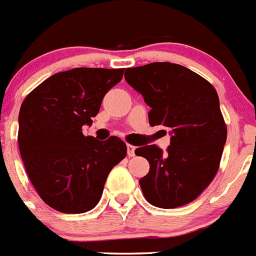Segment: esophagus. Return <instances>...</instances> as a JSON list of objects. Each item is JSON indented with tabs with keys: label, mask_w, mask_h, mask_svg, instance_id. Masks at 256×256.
Wrapping results in <instances>:
<instances>
[{
	"label": "esophagus",
	"mask_w": 256,
	"mask_h": 256,
	"mask_svg": "<svg viewBox=\"0 0 256 256\" xmlns=\"http://www.w3.org/2000/svg\"><path fill=\"white\" fill-rule=\"evenodd\" d=\"M126 154H128V156H130V158H133V156L136 155L134 146H132V144H128V146H126Z\"/></svg>",
	"instance_id": "obj_1"
}]
</instances>
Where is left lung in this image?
<instances>
[{
    "mask_svg": "<svg viewBox=\"0 0 256 256\" xmlns=\"http://www.w3.org/2000/svg\"><path fill=\"white\" fill-rule=\"evenodd\" d=\"M124 78L151 108L150 126H166L170 134L165 154L155 144L136 150L150 162L140 180L144 198L162 209L188 204L216 177L227 140L216 88L172 62L128 68Z\"/></svg>",
    "mask_w": 256,
    "mask_h": 256,
    "instance_id": "1",
    "label": "left lung"
}]
</instances>
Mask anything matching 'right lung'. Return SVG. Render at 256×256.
I'll list each match as a JSON object with an SVG mask.
<instances>
[{
  "mask_svg": "<svg viewBox=\"0 0 256 256\" xmlns=\"http://www.w3.org/2000/svg\"><path fill=\"white\" fill-rule=\"evenodd\" d=\"M123 72L100 68L61 72L22 101L20 155L38 195L58 212L78 214L96 206L110 170L126 158L120 138L98 141L82 133Z\"/></svg>",
  "mask_w": 256,
  "mask_h": 256,
  "instance_id": "1",
  "label": "right lung"
}]
</instances>
